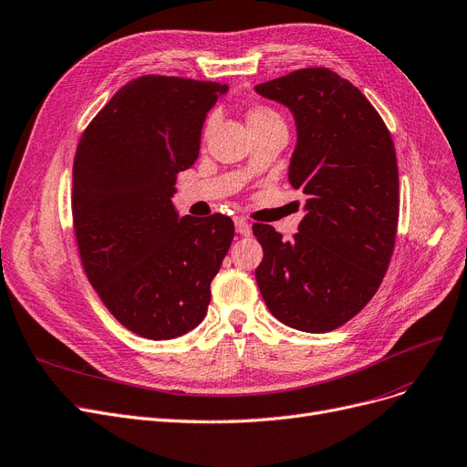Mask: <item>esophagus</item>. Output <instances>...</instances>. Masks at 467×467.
I'll use <instances>...</instances> for the list:
<instances>
[{
	"instance_id": "34e87169",
	"label": "esophagus",
	"mask_w": 467,
	"mask_h": 467,
	"mask_svg": "<svg viewBox=\"0 0 467 467\" xmlns=\"http://www.w3.org/2000/svg\"><path fill=\"white\" fill-rule=\"evenodd\" d=\"M234 227H236V233L242 234V236H248L252 233L250 223L246 219H242V217H234Z\"/></svg>"
}]
</instances>
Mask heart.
<instances>
[{
	"mask_svg": "<svg viewBox=\"0 0 467 467\" xmlns=\"http://www.w3.org/2000/svg\"><path fill=\"white\" fill-rule=\"evenodd\" d=\"M246 124L252 131V135L267 131V130H276L282 128L286 130V124H284V118L275 110L271 105L265 103H255L246 109ZM208 130V124H206Z\"/></svg>",
	"mask_w": 467,
	"mask_h": 467,
	"instance_id": "b5f03b06",
	"label": "heart"
}]
</instances>
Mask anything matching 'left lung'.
I'll list each match as a JSON object with an SVG mask.
<instances>
[{
	"label": "left lung",
	"mask_w": 467,
	"mask_h": 467,
	"mask_svg": "<svg viewBox=\"0 0 467 467\" xmlns=\"http://www.w3.org/2000/svg\"><path fill=\"white\" fill-rule=\"evenodd\" d=\"M255 91L294 112L288 179L309 196L292 240L254 223L257 286L286 327L330 332L362 311L389 267L399 223L393 139L370 100L330 68L294 70Z\"/></svg>",
	"instance_id": "1"
}]
</instances>
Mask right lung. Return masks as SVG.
I'll return each instance as SVG.
<instances>
[{
    "label": "right lung",
    "mask_w": 467,
    "mask_h": 467,
    "mask_svg": "<svg viewBox=\"0 0 467 467\" xmlns=\"http://www.w3.org/2000/svg\"><path fill=\"white\" fill-rule=\"evenodd\" d=\"M217 82L139 76L89 121L74 156L79 259L112 317L133 334L173 339L204 320L210 284L234 236L229 215L177 217L175 177L200 150Z\"/></svg>",
    "instance_id": "right-lung-1"
}]
</instances>
